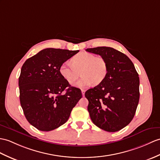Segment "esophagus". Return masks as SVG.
<instances>
[{
    "label": "esophagus",
    "mask_w": 160,
    "mask_h": 160,
    "mask_svg": "<svg viewBox=\"0 0 160 160\" xmlns=\"http://www.w3.org/2000/svg\"><path fill=\"white\" fill-rule=\"evenodd\" d=\"M82 96H84V93H85V90H84V89H82Z\"/></svg>",
    "instance_id": "obj_1"
}]
</instances>
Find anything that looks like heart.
Instances as JSON below:
<instances>
[{"instance_id":"obj_1","label":"heart","mask_w":160,"mask_h":160,"mask_svg":"<svg viewBox=\"0 0 160 160\" xmlns=\"http://www.w3.org/2000/svg\"><path fill=\"white\" fill-rule=\"evenodd\" d=\"M71 63L64 62L59 69L61 76L68 83L74 84L78 79L80 73L82 78L76 84L78 88H87L93 83L97 85L105 79L108 73V65L105 58L82 52L71 58Z\"/></svg>"}]
</instances>
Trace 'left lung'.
<instances>
[{"instance_id": "1", "label": "left lung", "mask_w": 160, "mask_h": 160, "mask_svg": "<svg viewBox=\"0 0 160 160\" xmlns=\"http://www.w3.org/2000/svg\"><path fill=\"white\" fill-rule=\"evenodd\" d=\"M105 58L108 73L98 86L85 92L92 122L106 132L121 130L132 121L138 104L140 80L133 62L112 48H87Z\"/></svg>"}]
</instances>
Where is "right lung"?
Here are the masks:
<instances>
[{
    "mask_svg": "<svg viewBox=\"0 0 160 160\" xmlns=\"http://www.w3.org/2000/svg\"><path fill=\"white\" fill-rule=\"evenodd\" d=\"M79 50L46 48L28 58L19 77L20 101L30 124L49 132L67 122L82 98L80 88L72 87L59 69Z\"/></svg>",
    "mask_w": 160,
    "mask_h": 160,
    "instance_id": "obj_1",
    "label": "right lung"
}]
</instances>
